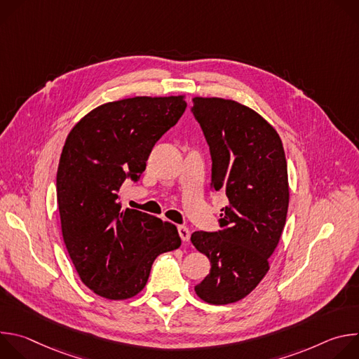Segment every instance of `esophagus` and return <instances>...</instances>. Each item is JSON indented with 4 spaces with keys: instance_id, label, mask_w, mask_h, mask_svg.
I'll return each mask as SVG.
<instances>
[{
    "instance_id": "1",
    "label": "esophagus",
    "mask_w": 359,
    "mask_h": 359,
    "mask_svg": "<svg viewBox=\"0 0 359 359\" xmlns=\"http://www.w3.org/2000/svg\"><path fill=\"white\" fill-rule=\"evenodd\" d=\"M177 230H179V236H180V238H182L184 243L190 240V230H189L186 226H179V227H177Z\"/></svg>"
}]
</instances>
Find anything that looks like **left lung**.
Wrapping results in <instances>:
<instances>
[{"label":"left lung","mask_w":359,"mask_h":359,"mask_svg":"<svg viewBox=\"0 0 359 359\" xmlns=\"http://www.w3.org/2000/svg\"><path fill=\"white\" fill-rule=\"evenodd\" d=\"M191 100L210 146V186L229 198L220 231L191 234L212 264L194 291L203 301L226 305L248 295L270 270L288 212L287 161L277 130L254 109L215 96Z\"/></svg>","instance_id":"left-lung-1"}]
</instances>
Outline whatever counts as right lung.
<instances>
[{
    "mask_svg": "<svg viewBox=\"0 0 359 359\" xmlns=\"http://www.w3.org/2000/svg\"><path fill=\"white\" fill-rule=\"evenodd\" d=\"M184 99L107 102L79 119L65 140L57 173L64 243L81 281L107 299L139 294L158 255L182 244L175 224L122 209L119 189L143 173L153 146L183 115Z\"/></svg>",
    "mask_w": 359,
    "mask_h": 359,
    "instance_id": "1",
    "label": "right lung"
}]
</instances>
